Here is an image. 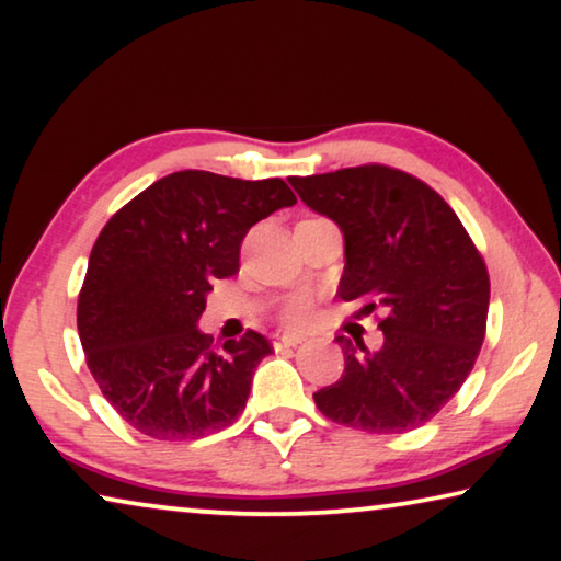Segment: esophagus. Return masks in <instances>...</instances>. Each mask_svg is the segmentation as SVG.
<instances>
[{
	"label": "esophagus",
	"instance_id": "obj_1",
	"mask_svg": "<svg viewBox=\"0 0 561 561\" xmlns=\"http://www.w3.org/2000/svg\"><path fill=\"white\" fill-rule=\"evenodd\" d=\"M298 343H304V339H300V335L286 333V335H275L273 346H275V348H290V346H298Z\"/></svg>",
	"mask_w": 561,
	"mask_h": 561
}]
</instances>
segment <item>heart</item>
<instances>
[{"mask_svg":"<svg viewBox=\"0 0 561 561\" xmlns=\"http://www.w3.org/2000/svg\"><path fill=\"white\" fill-rule=\"evenodd\" d=\"M310 306H313V304H310L308 296L290 298L286 310H283V318H286V323H293V325L306 323L308 316H310Z\"/></svg>","mask_w":561,"mask_h":561,"instance_id":"obj_1","label":"heart"}]
</instances>
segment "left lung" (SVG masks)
<instances>
[{"mask_svg":"<svg viewBox=\"0 0 561 561\" xmlns=\"http://www.w3.org/2000/svg\"><path fill=\"white\" fill-rule=\"evenodd\" d=\"M310 210L343 232L339 296L381 310L383 343L339 335L341 378L313 393L335 424L403 434L424 426L471 374L486 333L489 273L436 191L386 165L290 178Z\"/></svg>","mask_w":561,"mask_h":561,"instance_id":"obj_1","label":"left lung"}]
</instances>
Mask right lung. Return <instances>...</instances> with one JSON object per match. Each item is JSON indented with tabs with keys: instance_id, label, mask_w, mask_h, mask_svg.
Wrapping results in <instances>:
<instances>
[{
	"instance_id": "add662e5",
	"label": "right lung",
	"mask_w": 561,
	"mask_h": 561,
	"mask_svg": "<svg viewBox=\"0 0 561 561\" xmlns=\"http://www.w3.org/2000/svg\"><path fill=\"white\" fill-rule=\"evenodd\" d=\"M290 205L296 195L280 178L180 170L102 228L77 300V331L102 396L140 434L201 438L243 413L271 343L248 331L215 348L197 321L213 280L240 271L245 232Z\"/></svg>"
}]
</instances>
